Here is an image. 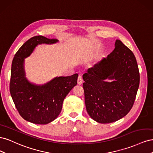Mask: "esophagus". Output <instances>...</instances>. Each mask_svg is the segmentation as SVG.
I'll use <instances>...</instances> for the list:
<instances>
[{"label":"esophagus","instance_id":"34e87169","mask_svg":"<svg viewBox=\"0 0 153 153\" xmlns=\"http://www.w3.org/2000/svg\"><path fill=\"white\" fill-rule=\"evenodd\" d=\"M77 82H78V84H82L83 83V79H82V76L81 75H79L78 77V80H77Z\"/></svg>","mask_w":153,"mask_h":153}]
</instances>
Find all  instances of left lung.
<instances>
[{
  "label": "left lung",
  "mask_w": 153,
  "mask_h": 153,
  "mask_svg": "<svg viewBox=\"0 0 153 153\" xmlns=\"http://www.w3.org/2000/svg\"><path fill=\"white\" fill-rule=\"evenodd\" d=\"M106 79H113L111 82ZM85 103L89 116L100 123H110L130 111L139 87L136 58L121 41L106 58L83 75Z\"/></svg>",
  "instance_id": "obj_1"
}]
</instances>
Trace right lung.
<instances>
[{
	"instance_id": "1",
	"label": "right lung",
	"mask_w": 153,
	"mask_h": 153,
	"mask_svg": "<svg viewBox=\"0 0 153 153\" xmlns=\"http://www.w3.org/2000/svg\"><path fill=\"white\" fill-rule=\"evenodd\" d=\"M56 39L32 37L17 51L11 66L10 93L17 110L26 121L38 124L53 121L61 113L64 98L77 84L78 74L55 77L44 85L29 82L24 71L25 59L41 44H53Z\"/></svg>"
}]
</instances>
